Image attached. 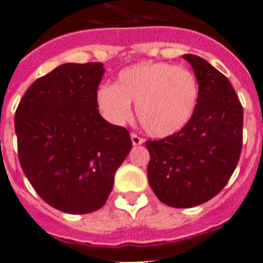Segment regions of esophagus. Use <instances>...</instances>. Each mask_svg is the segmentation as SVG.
<instances>
[{
	"instance_id": "1",
	"label": "esophagus",
	"mask_w": 263,
	"mask_h": 263,
	"mask_svg": "<svg viewBox=\"0 0 263 263\" xmlns=\"http://www.w3.org/2000/svg\"><path fill=\"white\" fill-rule=\"evenodd\" d=\"M132 142H133L134 146H138V145H142L143 143V138H141V137L138 136V134L136 133H132Z\"/></svg>"
}]
</instances>
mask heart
<instances>
[{"label": "heart", "mask_w": 263, "mask_h": 263, "mask_svg": "<svg viewBox=\"0 0 263 263\" xmlns=\"http://www.w3.org/2000/svg\"><path fill=\"white\" fill-rule=\"evenodd\" d=\"M200 96L192 71L167 62H143L120 71L116 85H100L96 101L111 124L137 117L150 136L168 137L184 129L196 111Z\"/></svg>", "instance_id": "obj_1"}]
</instances>
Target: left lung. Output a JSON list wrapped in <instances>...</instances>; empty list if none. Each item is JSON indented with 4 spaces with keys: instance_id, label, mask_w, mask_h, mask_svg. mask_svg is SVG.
<instances>
[{
    "instance_id": "8db88e82",
    "label": "left lung",
    "mask_w": 263,
    "mask_h": 263,
    "mask_svg": "<svg viewBox=\"0 0 263 263\" xmlns=\"http://www.w3.org/2000/svg\"><path fill=\"white\" fill-rule=\"evenodd\" d=\"M183 58L200 87L194 118L179 133L146 141L148 183L158 199L174 208L215 197L236 170L242 148L243 109L229 80L203 58Z\"/></svg>"
}]
</instances>
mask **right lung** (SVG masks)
<instances>
[{
  "instance_id": "obj_1",
  "label": "right lung",
  "mask_w": 263,
  "mask_h": 263,
  "mask_svg": "<svg viewBox=\"0 0 263 263\" xmlns=\"http://www.w3.org/2000/svg\"><path fill=\"white\" fill-rule=\"evenodd\" d=\"M104 71L99 62L62 64L34 81L15 110L21 167L36 194L62 212L100 210L132 148L127 129L97 109Z\"/></svg>"
}]
</instances>
